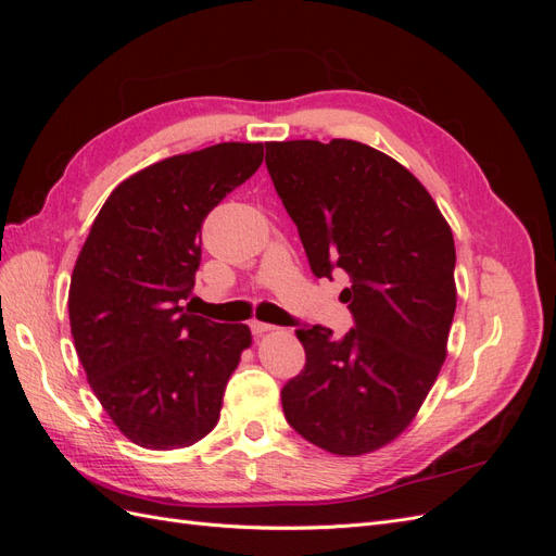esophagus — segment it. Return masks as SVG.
Wrapping results in <instances>:
<instances>
[{
  "label": "esophagus",
  "instance_id": "34e87169",
  "mask_svg": "<svg viewBox=\"0 0 556 556\" xmlns=\"http://www.w3.org/2000/svg\"><path fill=\"white\" fill-rule=\"evenodd\" d=\"M250 329H252V333H255V336H264V333H268V331H274L276 327H274V325H266V323H260V319H252Z\"/></svg>",
  "mask_w": 556,
  "mask_h": 556
}]
</instances>
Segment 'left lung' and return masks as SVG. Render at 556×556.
Here are the masks:
<instances>
[{
	"label": "left lung",
	"instance_id": "1",
	"mask_svg": "<svg viewBox=\"0 0 556 556\" xmlns=\"http://www.w3.org/2000/svg\"><path fill=\"white\" fill-rule=\"evenodd\" d=\"M266 169L317 278L345 271L355 329H296L306 368L282 387L290 427L357 457L408 429L447 357L457 308L452 229L406 166L348 139L271 141Z\"/></svg>",
	"mask_w": 556,
	"mask_h": 556
}]
</instances>
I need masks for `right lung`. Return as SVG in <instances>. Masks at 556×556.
<instances>
[{
  "label": "right lung",
  "mask_w": 556,
  "mask_h": 556,
  "mask_svg": "<svg viewBox=\"0 0 556 556\" xmlns=\"http://www.w3.org/2000/svg\"><path fill=\"white\" fill-rule=\"evenodd\" d=\"M264 143H215L146 166L109 194L70 285V325L94 396L131 443L190 447L220 419L248 325L194 315L201 225L260 169Z\"/></svg>",
  "instance_id": "add662e5"
}]
</instances>
